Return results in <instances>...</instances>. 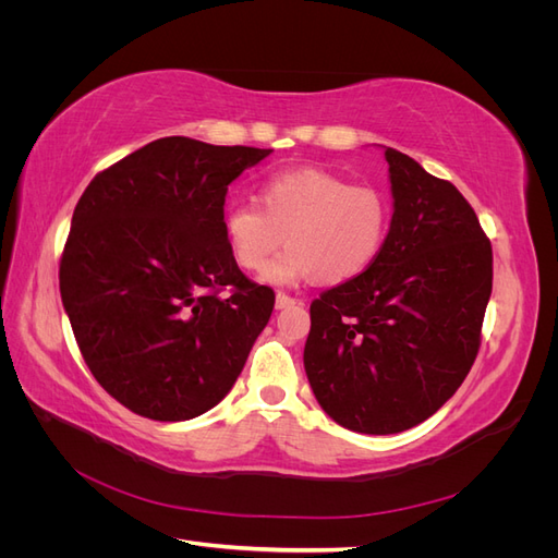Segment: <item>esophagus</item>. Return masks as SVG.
Listing matches in <instances>:
<instances>
[{
  "label": "esophagus",
  "instance_id": "1",
  "mask_svg": "<svg viewBox=\"0 0 558 558\" xmlns=\"http://www.w3.org/2000/svg\"><path fill=\"white\" fill-rule=\"evenodd\" d=\"M293 305H295V298L286 295V293H277V298H275V307L277 310H286V307H293Z\"/></svg>",
  "mask_w": 558,
  "mask_h": 558
}]
</instances>
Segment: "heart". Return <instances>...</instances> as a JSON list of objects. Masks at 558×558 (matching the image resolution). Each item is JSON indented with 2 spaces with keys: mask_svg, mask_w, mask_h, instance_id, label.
<instances>
[{
  "mask_svg": "<svg viewBox=\"0 0 558 558\" xmlns=\"http://www.w3.org/2000/svg\"><path fill=\"white\" fill-rule=\"evenodd\" d=\"M223 238L244 269L258 272L286 241L292 248L263 272L272 286L307 279L342 283L377 260L388 228L391 202L375 185H351L320 170H295L269 177L258 202H228Z\"/></svg>",
  "mask_w": 558,
  "mask_h": 558,
  "instance_id": "1",
  "label": "heart"
}]
</instances>
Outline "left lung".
Wrapping results in <instances>:
<instances>
[{"label": "left lung", "mask_w": 558, "mask_h": 558, "mask_svg": "<svg viewBox=\"0 0 558 558\" xmlns=\"http://www.w3.org/2000/svg\"><path fill=\"white\" fill-rule=\"evenodd\" d=\"M393 216L363 275L312 302L305 373L353 433L393 435L433 416L475 363L494 256L468 199L384 146Z\"/></svg>", "instance_id": "8db88e82"}]
</instances>
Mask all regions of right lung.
Masks as SVG:
<instances>
[{
    "instance_id": "obj_1",
    "label": "right lung",
    "mask_w": 558,
    "mask_h": 558,
    "mask_svg": "<svg viewBox=\"0 0 558 558\" xmlns=\"http://www.w3.org/2000/svg\"><path fill=\"white\" fill-rule=\"evenodd\" d=\"M269 154L162 137L83 191L60 263L62 305L93 377L134 414L209 412L267 326L275 293L240 272L221 216L228 185Z\"/></svg>"
}]
</instances>
